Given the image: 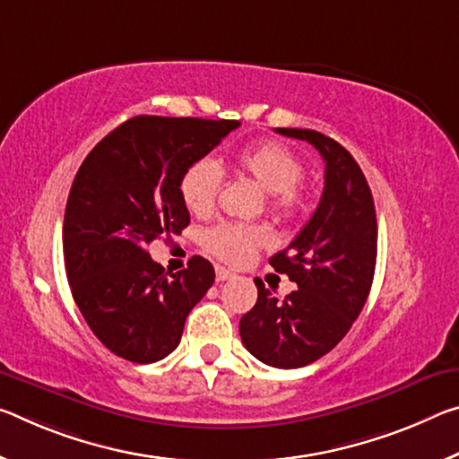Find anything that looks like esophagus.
Wrapping results in <instances>:
<instances>
[{"mask_svg":"<svg viewBox=\"0 0 459 459\" xmlns=\"http://www.w3.org/2000/svg\"><path fill=\"white\" fill-rule=\"evenodd\" d=\"M232 278H235V273L229 272V269L216 267V281H227V280H232Z\"/></svg>","mask_w":459,"mask_h":459,"instance_id":"obj_1","label":"esophagus"}]
</instances>
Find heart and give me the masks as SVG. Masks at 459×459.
Wrapping results in <instances>:
<instances>
[{"label":"heart","instance_id":"heart-1","mask_svg":"<svg viewBox=\"0 0 459 459\" xmlns=\"http://www.w3.org/2000/svg\"><path fill=\"white\" fill-rule=\"evenodd\" d=\"M230 169L251 179L265 194L267 212L275 221H294L307 210V187L302 186V159L286 144L257 141L243 144L229 157ZM222 186V173L210 159H198L187 165L179 179V194L186 208L195 216H208L216 206ZM264 227L251 224H218L204 235V245L221 261L241 265L251 259L259 247L267 245Z\"/></svg>","mask_w":459,"mask_h":459}]
</instances>
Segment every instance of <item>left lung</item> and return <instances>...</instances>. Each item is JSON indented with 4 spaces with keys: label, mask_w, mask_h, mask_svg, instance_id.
<instances>
[{
    "label": "left lung",
    "mask_w": 459,
    "mask_h": 459,
    "mask_svg": "<svg viewBox=\"0 0 459 459\" xmlns=\"http://www.w3.org/2000/svg\"><path fill=\"white\" fill-rule=\"evenodd\" d=\"M275 133L321 152L325 190L307 227L269 259L298 290L278 300L255 280L257 302L243 315L238 331L259 361L294 369L329 353L359 316L374 280L377 222L372 190L351 152L316 130Z\"/></svg>",
    "instance_id": "obj_1"
}]
</instances>
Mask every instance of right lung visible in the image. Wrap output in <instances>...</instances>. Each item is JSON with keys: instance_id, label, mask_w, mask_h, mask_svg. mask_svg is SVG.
<instances>
[{"instance_id": "right-lung-1", "label": "right lung", "mask_w": 459, "mask_h": 459, "mask_svg": "<svg viewBox=\"0 0 459 459\" xmlns=\"http://www.w3.org/2000/svg\"><path fill=\"white\" fill-rule=\"evenodd\" d=\"M238 125L134 116L101 138L79 167L65 208V269L85 323L118 358H167L214 283V267L204 257L165 273L147 247L190 224L179 179Z\"/></svg>"}]
</instances>
